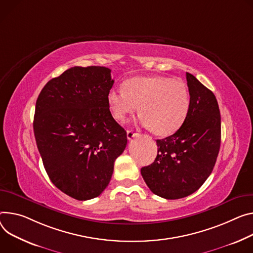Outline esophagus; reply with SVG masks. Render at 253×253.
Here are the masks:
<instances>
[{
    "mask_svg": "<svg viewBox=\"0 0 253 253\" xmlns=\"http://www.w3.org/2000/svg\"><path fill=\"white\" fill-rule=\"evenodd\" d=\"M136 135H138V133H136L134 130H127V138L128 139H132L133 137H135Z\"/></svg>",
    "mask_w": 253,
    "mask_h": 253,
    "instance_id": "34e87169",
    "label": "esophagus"
}]
</instances>
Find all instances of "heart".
Wrapping results in <instances>:
<instances>
[{
	"label": "heart",
	"mask_w": 253,
	"mask_h": 253,
	"mask_svg": "<svg viewBox=\"0 0 253 253\" xmlns=\"http://www.w3.org/2000/svg\"><path fill=\"white\" fill-rule=\"evenodd\" d=\"M109 110L115 119L124 120L139 109L138 121L157 135L177 131L187 120L191 98L187 85L163 76L135 77L112 88L107 95Z\"/></svg>",
	"instance_id": "1"
}]
</instances>
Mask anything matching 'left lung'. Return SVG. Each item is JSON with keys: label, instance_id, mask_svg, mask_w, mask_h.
I'll return each instance as SVG.
<instances>
[{"label": "left lung", "instance_id": "1", "mask_svg": "<svg viewBox=\"0 0 253 253\" xmlns=\"http://www.w3.org/2000/svg\"><path fill=\"white\" fill-rule=\"evenodd\" d=\"M186 77L191 98L187 120L172 135L156 140L155 160L141 169L150 191L168 200L185 198L202 187L214 169L221 143L215 95L193 75Z\"/></svg>", "mask_w": 253, "mask_h": 253}]
</instances>
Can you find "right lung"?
Masks as SVG:
<instances>
[{"label": "right lung", "mask_w": 253, "mask_h": 253, "mask_svg": "<svg viewBox=\"0 0 253 253\" xmlns=\"http://www.w3.org/2000/svg\"><path fill=\"white\" fill-rule=\"evenodd\" d=\"M114 80L105 66H74L44 85L33 129L43 166L53 185L76 200L100 196L127 133L108 107Z\"/></svg>", "instance_id": "obj_1"}]
</instances>
